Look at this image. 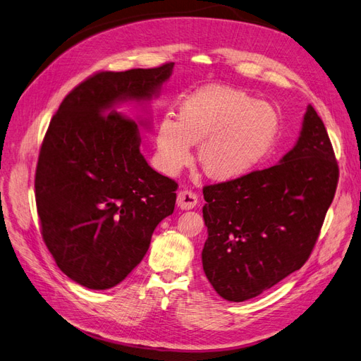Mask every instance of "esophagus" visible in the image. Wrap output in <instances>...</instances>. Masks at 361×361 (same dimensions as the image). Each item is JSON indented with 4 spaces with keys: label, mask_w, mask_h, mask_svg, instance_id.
<instances>
[{
    "label": "esophagus",
    "mask_w": 361,
    "mask_h": 361,
    "mask_svg": "<svg viewBox=\"0 0 361 361\" xmlns=\"http://www.w3.org/2000/svg\"><path fill=\"white\" fill-rule=\"evenodd\" d=\"M199 202V196L191 190H180L178 194V207L180 209H192Z\"/></svg>",
    "instance_id": "34e87169"
}]
</instances>
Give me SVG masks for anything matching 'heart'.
I'll use <instances>...</instances> for the list:
<instances>
[{
	"instance_id": "heart-1",
	"label": "heart",
	"mask_w": 361,
	"mask_h": 361,
	"mask_svg": "<svg viewBox=\"0 0 361 361\" xmlns=\"http://www.w3.org/2000/svg\"><path fill=\"white\" fill-rule=\"evenodd\" d=\"M279 130L274 106L228 86H204L179 106V120L164 115L157 132L162 169L173 174L191 161L199 145V164L207 176L232 180L245 176L266 158Z\"/></svg>"
}]
</instances>
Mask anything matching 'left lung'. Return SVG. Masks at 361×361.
<instances>
[{
    "instance_id": "8db88e82",
    "label": "left lung",
    "mask_w": 361,
    "mask_h": 361,
    "mask_svg": "<svg viewBox=\"0 0 361 361\" xmlns=\"http://www.w3.org/2000/svg\"><path fill=\"white\" fill-rule=\"evenodd\" d=\"M338 164L308 106L298 144L274 167L204 185V275L226 300L261 295L310 258L334 199Z\"/></svg>"
}]
</instances>
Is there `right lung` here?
<instances>
[{"label": "right lung", "instance_id": "obj_1", "mask_svg": "<svg viewBox=\"0 0 361 361\" xmlns=\"http://www.w3.org/2000/svg\"><path fill=\"white\" fill-rule=\"evenodd\" d=\"M173 65L95 73L48 126L35 174L41 233L56 264L83 287L120 284L174 211L178 183L150 167L138 124L115 109L128 99L150 100Z\"/></svg>", "mask_w": 361, "mask_h": 361}]
</instances>
